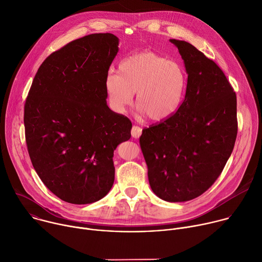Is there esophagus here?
Returning a JSON list of instances; mask_svg holds the SVG:
<instances>
[{
    "instance_id": "obj_1",
    "label": "esophagus",
    "mask_w": 262,
    "mask_h": 262,
    "mask_svg": "<svg viewBox=\"0 0 262 262\" xmlns=\"http://www.w3.org/2000/svg\"><path fill=\"white\" fill-rule=\"evenodd\" d=\"M141 135H142V128H141L140 126L134 125L133 128H132V136H133L135 139H138V138H140Z\"/></svg>"
}]
</instances>
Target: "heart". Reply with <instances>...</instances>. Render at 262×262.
I'll use <instances>...</instances> for the list:
<instances>
[{
    "instance_id": "1",
    "label": "heart",
    "mask_w": 262,
    "mask_h": 262,
    "mask_svg": "<svg viewBox=\"0 0 262 262\" xmlns=\"http://www.w3.org/2000/svg\"><path fill=\"white\" fill-rule=\"evenodd\" d=\"M188 76L184 67L155 52L132 55L119 64L118 73L107 72L104 89L108 104L123 113L133 103L155 122L171 118L179 110L186 92Z\"/></svg>"
}]
</instances>
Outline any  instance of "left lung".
<instances>
[{
	"instance_id": "left-lung-1",
	"label": "left lung",
	"mask_w": 262,
	"mask_h": 262,
	"mask_svg": "<svg viewBox=\"0 0 262 262\" xmlns=\"http://www.w3.org/2000/svg\"><path fill=\"white\" fill-rule=\"evenodd\" d=\"M188 73L179 110L144 128L140 145L154 193L184 202L207 191L222 173L237 135L236 94L222 69L191 43L170 39Z\"/></svg>"
}]
</instances>
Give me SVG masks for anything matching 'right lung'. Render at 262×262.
<instances>
[{"mask_svg":"<svg viewBox=\"0 0 262 262\" xmlns=\"http://www.w3.org/2000/svg\"><path fill=\"white\" fill-rule=\"evenodd\" d=\"M118 46L115 35L98 33L54 52L38 68L25 103L32 165L68 203H93L110 192L114 150L130 138L129 119L106 104L104 79Z\"/></svg>","mask_w":262,"mask_h":262,"instance_id":"add662e5","label":"right lung"}]
</instances>
